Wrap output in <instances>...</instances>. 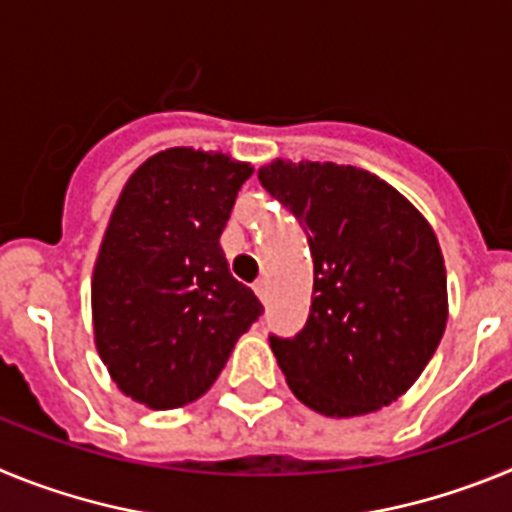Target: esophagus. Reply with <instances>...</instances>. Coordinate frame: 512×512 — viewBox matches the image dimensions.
I'll return each mask as SVG.
<instances>
[{
    "mask_svg": "<svg viewBox=\"0 0 512 512\" xmlns=\"http://www.w3.org/2000/svg\"><path fill=\"white\" fill-rule=\"evenodd\" d=\"M253 292H256V297H259L261 302H266V297H269V289H266V282H256V284H253Z\"/></svg>",
    "mask_w": 512,
    "mask_h": 512,
    "instance_id": "esophagus-1",
    "label": "esophagus"
}]
</instances>
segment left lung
I'll use <instances>...</instances> for the list:
<instances>
[{
    "mask_svg": "<svg viewBox=\"0 0 512 512\" xmlns=\"http://www.w3.org/2000/svg\"><path fill=\"white\" fill-rule=\"evenodd\" d=\"M310 241V318L271 336L289 390L328 418L387 408L418 382L449 320L446 266L431 223L377 174L277 158L259 169Z\"/></svg>",
    "mask_w": 512,
    "mask_h": 512,
    "instance_id": "1",
    "label": "left lung"
}]
</instances>
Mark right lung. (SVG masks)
Returning a JSON list of instances; mask_svg holds the SVG:
<instances>
[{"instance_id": "add662e5", "label": "right lung", "mask_w": 512, "mask_h": 512, "mask_svg": "<svg viewBox=\"0 0 512 512\" xmlns=\"http://www.w3.org/2000/svg\"><path fill=\"white\" fill-rule=\"evenodd\" d=\"M253 166L166 148L122 187L92 274L94 346L122 395L151 410L200 400L264 312L220 235Z\"/></svg>"}]
</instances>
